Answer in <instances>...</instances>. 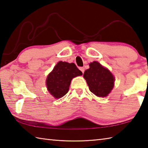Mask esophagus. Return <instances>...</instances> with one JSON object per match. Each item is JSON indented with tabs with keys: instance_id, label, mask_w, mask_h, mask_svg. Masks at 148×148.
I'll list each match as a JSON object with an SVG mask.
<instances>
[{
	"instance_id": "esophagus-1",
	"label": "esophagus",
	"mask_w": 148,
	"mask_h": 148,
	"mask_svg": "<svg viewBox=\"0 0 148 148\" xmlns=\"http://www.w3.org/2000/svg\"><path fill=\"white\" fill-rule=\"evenodd\" d=\"M79 69H80V70L82 72V73L84 74V67H80V68H79Z\"/></svg>"
}]
</instances>
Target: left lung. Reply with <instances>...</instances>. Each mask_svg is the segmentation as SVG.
<instances>
[{
	"mask_svg": "<svg viewBox=\"0 0 148 148\" xmlns=\"http://www.w3.org/2000/svg\"><path fill=\"white\" fill-rule=\"evenodd\" d=\"M84 77L90 91L99 97L107 96L114 87L112 74L96 61L90 63L89 68L84 72Z\"/></svg>",
	"mask_w": 148,
	"mask_h": 148,
	"instance_id": "8db88e82",
	"label": "left lung"
}]
</instances>
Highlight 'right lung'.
I'll use <instances>...</instances> for the list:
<instances>
[{
    "label": "right lung",
    "mask_w": 148,
    "mask_h": 148,
    "mask_svg": "<svg viewBox=\"0 0 148 148\" xmlns=\"http://www.w3.org/2000/svg\"><path fill=\"white\" fill-rule=\"evenodd\" d=\"M82 75L74 63L60 61L47 78L48 91L54 98H61L68 92L72 78Z\"/></svg>",
    "instance_id": "add662e5"
}]
</instances>
